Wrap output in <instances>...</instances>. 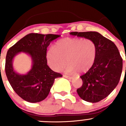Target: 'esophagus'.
<instances>
[{
	"label": "esophagus",
	"mask_w": 126,
	"mask_h": 126,
	"mask_svg": "<svg viewBox=\"0 0 126 126\" xmlns=\"http://www.w3.org/2000/svg\"><path fill=\"white\" fill-rule=\"evenodd\" d=\"M63 77H65V78H66V79H69V80L72 79V78H73L72 77H71V76H66V75H63Z\"/></svg>",
	"instance_id": "34e87169"
}]
</instances>
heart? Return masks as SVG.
<instances>
[{
    "label": "heart",
    "instance_id": "obj_1",
    "mask_svg": "<svg viewBox=\"0 0 126 126\" xmlns=\"http://www.w3.org/2000/svg\"><path fill=\"white\" fill-rule=\"evenodd\" d=\"M96 57V46L90 39L64 38L56 42L47 50L46 58L50 68L55 71L62 69L66 63L67 72L80 73L91 69ZM67 61H65V60Z\"/></svg>",
    "mask_w": 126,
    "mask_h": 126
}]
</instances>
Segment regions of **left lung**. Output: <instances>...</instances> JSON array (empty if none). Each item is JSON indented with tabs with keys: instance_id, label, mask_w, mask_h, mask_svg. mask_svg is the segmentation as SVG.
I'll return each instance as SVG.
<instances>
[{
	"instance_id": "left-lung-1",
	"label": "left lung",
	"mask_w": 126,
	"mask_h": 126,
	"mask_svg": "<svg viewBox=\"0 0 126 126\" xmlns=\"http://www.w3.org/2000/svg\"><path fill=\"white\" fill-rule=\"evenodd\" d=\"M71 35L90 39L96 46V57L91 69L80 76L82 86L77 90L79 96L89 102H99L107 97L119 83L123 59L113 42L97 32H71Z\"/></svg>"
}]
</instances>
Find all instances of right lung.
<instances>
[{
  "mask_svg": "<svg viewBox=\"0 0 126 126\" xmlns=\"http://www.w3.org/2000/svg\"><path fill=\"white\" fill-rule=\"evenodd\" d=\"M60 35L30 33L9 49L5 60V72L11 87L19 96L27 102L35 103L43 101L49 94L56 78L62 77L47 64V48L52 41ZM21 52L30 56L31 70L21 75L14 70L12 62Z\"/></svg>",
  "mask_w": 126,
  "mask_h": 126,
  "instance_id": "right-lung-1",
  "label": "right lung"
}]
</instances>
